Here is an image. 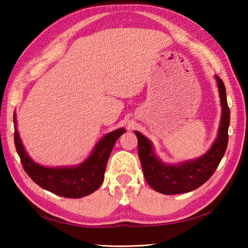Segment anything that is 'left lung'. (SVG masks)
Wrapping results in <instances>:
<instances>
[{
	"label": "left lung",
	"mask_w": 248,
	"mask_h": 248,
	"mask_svg": "<svg viewBox=\"0 0 248 248\" xmlns=\"http://www.w3.org/2000/svg\"><path fill=\"white\" fill-rule=\"evenodd\" d=\"M215 78L222 107L220 127L211 148L200 157L179 164H167L156 156L152 142L139 131H134L138 138V153L142 170L146 183L155 191L164 195H178L195 190L211 177L220 164L229 141L230 108L226 100L224 83L217 75H215Z\"/></svg>",
	"instance_id": "1"
}]
</instances>
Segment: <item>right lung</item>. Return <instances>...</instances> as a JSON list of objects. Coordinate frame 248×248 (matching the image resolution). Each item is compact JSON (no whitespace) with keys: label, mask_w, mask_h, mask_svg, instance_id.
Returning <instances> with one entry per match:
<instances>
[{"label":"right lung","mask_w":248,"mask_h":248,"mask_svg":"<svg viewBox=\"0 0 248 248\" xmlns=\"http://www.w3.org/2000/svg\"><path fill=\"white\" fill-rule=\"evenodd\" d=\"M14 141L24 170L33 182L44 189L65 198H82L97 190L104 182L108 157L116 141L125 132L119 128L100 139L89 157L75 166L48 167L32 161L25 150L17 131V121L14 114Z\"/></svg>","instance_id":"right-lung-1"}]
</instances>
